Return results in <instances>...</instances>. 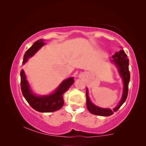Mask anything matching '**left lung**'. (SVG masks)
<instances>
[{"instance_id": "obj_1", "label": "left lung", "mask_w": 146, "mask_h": 146, "mask_svg": "<svg viewBox=\"0 0 146 146\" xmlns=\"http://www.w3.org/2000/svg\"><path fill=\"white\" fill-rule=\"evenodd\" d=\"M113 61L116 64L117 68H119V71L120 73L121 77H122L123 81V92L122 99L121 100L117 107L114 108L113 110L110 109L102 108L98 107L91 103L88 96V91L86 89V107L91 113L95 114L98 116H111L114 113V111H116L119 110L122 104L125 102L128 96V92H129V83L130 82V74L129 69V60L127 58V55L125 53L124 50L121 49L119 52H116L114 55H113Z\"/></svg>"}]
</instances>
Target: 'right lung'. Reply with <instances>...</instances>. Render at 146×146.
I'll return each mask as SVG.
<instances>
[{
	"instance_id": "1",
	"label": "right lung",
	"mask_w": 146,
	"mask_h": 146,
	"mask_svg": "<svg viewBox=\"0 0 146 146\" xmlns=\"http://www.w3.org/2000/svg\"><path fill=\"white\" fill-rule=\"evenodd\" d=\"M43 45H44V43L42 39H39L35 42L32 46L25 52L23 63L24 64L28 58L32 56ZM20 75L21 88L24 98L34 110L42 113L54 112L62 107L64 104L63 94L74 82L73 77L69 78L61 83L53 94L47 96L38 97L34 95L30 91L23 69L21 70Z\"/></svg>"
}]
</instances>
